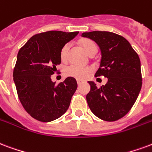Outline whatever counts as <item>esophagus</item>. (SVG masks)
<instances>
[{
	"label": "esophagus",
	"mask_w": 152,
	"mask_h": 152,
	"mask_svg": "<svg viewBox=\"0 0 152 152\" xmlns=\"http://www.w3.org/2000/svg\"><path fill=\"white\" fill-rule=\"evenodd\" d=\"M76 81H77V85H80L82 83H83V81H82V80H77Z\"/></svg>",
	"instance_id": "1"
}]
</instances>
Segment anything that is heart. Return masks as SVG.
<instances>
[{
  "label": "heart",
  "mask_w": 152,
  "mask_h": 152,
  "mask_svg": "<svg viewBox=\"0 0 152 152\" xmlns=\"http://www.w3.org/2000/svg\"><path fill=\"white\" fill-rule=\"evenodd\" d=\"M81 45L85 51L89 56L94 53L96 54V52H97V47H96V43L92 40L84 39V40L81 41ZM69 48H70V43H66L62 48L61 50H60V57H61V59L63 60L67 59ZM90 72L91 69L89 67H82V66L75 64H72L68 65L65 68V74L67 76H72V77H75L76 79L80 80L85 79L88 76Z\"/></svg>",
  "instance_id": "obj_1"
}]
</instances>
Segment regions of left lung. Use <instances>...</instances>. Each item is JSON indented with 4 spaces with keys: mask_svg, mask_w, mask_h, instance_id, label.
<instances>
[{
    "mask_svg": "<svg viewBox=\"0 0 152 152\" xmlns=\"http://www.w3.org/2000/svg\"><path fill=\"white\" fill-rule=\"evenodd\" d=\"M82 37L98 45L102 59L95 76H104L107 83L100 88L88 81V104L97 118L107 122L122 118L130 110L142 87L140 59L122 36L108 31L85 32Z\"/></svg>",
    "mask_w": 152,
    "mask_h": 152,
    "instance_id": "8db88e82",
    "label": "left lung"
}]
</instances>
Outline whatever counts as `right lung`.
Listing matches in <instances>:
<instances>
[{"instance_id": "obj_1", "label": "right lung", "mask_w": 152, "mask_h": 152, "mask_svg": "<svg viewBox=\"0 0 152 152\" xmlns=\"http://www.w3.org/2000/svg\"><path fill=\"white\" fill-rule=\"evenodd\" d=\"M79 34L51 30L31 37L19 50L13 81L26 111L38 121L48 122L67 110L77 88L75 78L68 76L56 85L50 76L61 64L60 50Z\"/></svg>"}]
</instances>
